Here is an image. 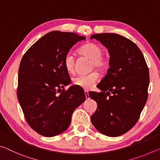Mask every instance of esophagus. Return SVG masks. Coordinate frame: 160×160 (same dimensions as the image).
<instances>
[{"label": "esophagus", "mask_w": 160, "mask_h": 160, "mask_svg": "<svg viewBox=\"0 0 160 160\" xmlns=\"http://www.w3.org/2000/svg\"><path fill=\"white\" fill-rule=\"evenodd\" d=\"M85 97H86V99H87V100H88V99H90L89 94H88V92L87 90H85Z\"/></svg>", "instance_id": "34e87169"}]
</instances>
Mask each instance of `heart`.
Segmentation results:
<instances>
[{"mask_svg": "<svg viewBox=\"0 0 160 160\" xmlns=\"http://www.w3.org/2000/svg\"><path fill=\"white\" fill-rule=\"evenodd\" d=\"M80 54L92 60L91 68H97L98 69H105L107 62L102 57L103 50L100 45L95 42H89L81 47L79 50ZM65 69L69 73H73L75 71V60L71 52L65 55L63 60ZM99 79V74L97 72H90L88 75H79L73 78L72 82L75 85L82 88L85 90H90L95 86Z\"/></svg>", "mask_w": 160, "mask_h": 160, "instance_id": "heart-1", "label": "heart"}]
</instances>
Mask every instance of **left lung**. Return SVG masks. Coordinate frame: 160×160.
<instances>
[{
	"label": "left lung",
	"mask_w": 160,
	"mask_h": 160,
	"mask_svg": "<svg viewBox=\"0 0 160 160\" xmlns=\"http://www.w3.org/2000/svg\"><path fill=\"white\" fill-rule=\"evenodd\" d=\"M92 38L108 49L110 68L98 85L102 92L89 93L98 103L91 122L103 135L120 136L135 126L145 105L148 67L142 52L130 40L115 33L94 34Z\"/></svg>",
	"instance_id": "obj_1"
}]
</instances>
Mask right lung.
<instances>
[{
    "label": "right lung",
    "instance_id": "add662e5",
    "mask_svg": "<svg viewBox=\"0 0 160 160\" xmlns=\"http://www.w3.org/2000/svg\"><path fill=\"white\" fill-rule=\"evenodd\" d=\"M75 32L52 31L30 47L22 58L17 95L32 130L45 137L63 132L73 111L85 100V92L71 86L64 66L65 55L76 42L85 40Z\"/></svg>",
    "mask_w": 160,
    "mask_h": 160
}]
</instances>
